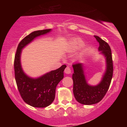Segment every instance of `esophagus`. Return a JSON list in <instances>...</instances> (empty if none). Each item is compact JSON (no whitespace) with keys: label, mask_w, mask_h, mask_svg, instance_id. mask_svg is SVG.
I'll return each mask as SVG.
<instances>
[{"label":"esophagus","mask_w":127,"mask_h":127,"mask_svg":"<svg viewBox=\"0 0 127 127\" xmlns=\"http://www.w3.org/2000/svg\"><path fill=\"white\" fill-rule=\"evenodd\" d=\"M64 72H65L66 74H70L71 72H72V70H71L70 67H69L67 66L66 68H65Z\"/></svg>","instance_id":"34e87169"}]
</instances>
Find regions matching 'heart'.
I'll list each match as a JSON object with an SVG mask.
<instances>
[{"label": "heart", "instance_id": "obj_1", "mask_svg": "<svg viewBox=\"0 0 127 127\" xmlns=\"http://www.w3.org/2000/svg\"><path fill=\"white\" fill-rule=\"evenodd\" d=\"M83 45H84V42L82 40L79 39H76L70 43V50L72 51H76L81 48V47H82Z\"/></svg>", "mask_w": 127, "mask_h": 127}]
</instances>
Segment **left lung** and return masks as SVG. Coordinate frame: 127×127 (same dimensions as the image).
<instances>
[{
	"mask_svg": "<svg viewBox=\"0 0 127 127\" xmlns=\"http://www.w3.org/2000/svg\"><path fill=\"white\" fill-rule=\"evenodd\" d=\"M94 37L100 45L98 50L101 51L106 60V70L101 82L96 86L88 85L84 75L82 64L78 63L72 65L74 70L72 75L74 96L79 103L85 105L96 104L101 101L108 91L113 76V60L110 46L98 36Z\"/></svg>",
	"mask_w": 127,
	"mask_h": 127,
	"instance_id": "1",
	"label": "left lung"
}]
</instances>
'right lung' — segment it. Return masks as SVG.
<instances>
[{
    "instance_id": "right-lung-1",
    "label": "right lung",
    "mask_w": 127,
    "mask_h": 127,
    "mask_svg": "<svg viewBox=\"0 0 127 127\" xmlns=\"http://www.w3.org/2000/svg\"><path fill=\"white\" fill-rule=\"evenodd\" d=\"M51 29L34 31L19 43L14 59L15 78L21 98L27 104L34 107H47L55 98L57 85L64 77L65 64L37 79L29 78L22 70L20 63L21 49L35 37L45 34Z\"/></svg>"
}]
</instances>
